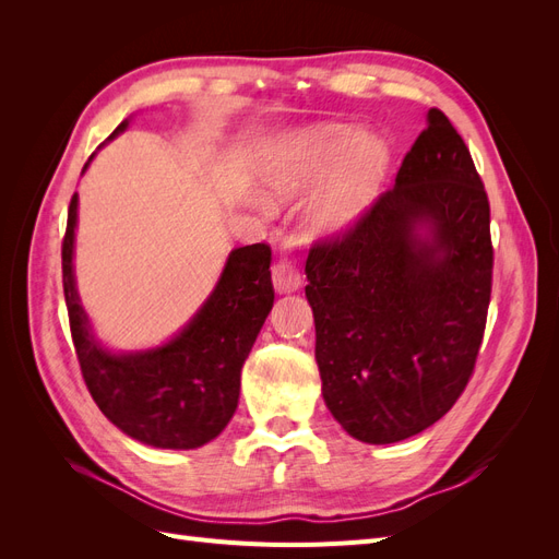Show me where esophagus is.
<instances>
[{
    "label": "esophagus",
    "instance_id": "1",
    "mask_svg": "<svg viewBox=\"0 0 559 559\" xmlns=\"http://www.w3.org/2000/svg\"><path fill=\"white\" fill-rule=\"evenodd\" d=\"M273 284H275V292L280 294L296 292L300 286V270L296 267V263L286 257L277 259L273 263Z\"/></svg>",
    "mask_w": 559,
    "mask_h": 559
}]
</instances>
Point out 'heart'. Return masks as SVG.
Instances as JSON below:
<instances>
[{"instance_id":"b5f03b06","label":"heart","mask_w":559,"mask_h":559,"mask_svg":"<svg viewBox=\"0 0 559 559\" xmlns=\"http://www.w3.org/2000/svg\"><path fill=\"white\" fill-rule=\"evenodd\" d=\"M386 146L354 126H314L286 134L267 156V175L280 191L324 181L336 175L319 195L314 218L337 230L364 214L386 175Z\"/></svg>"}]
</instances>
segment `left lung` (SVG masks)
Returning <instances> with one entry per match:
<instances>
[{
	"instance_id": "left-lung-1",
	"label": "left lung",
	"mask_w": 559,
	"mask_h": 559,
	"mask_svg": "<svg viewBox=\"0 0 559 559\" xmlns=\"http://www.w3.org/2000/svg\"><path fill=\"white\" fill-rule=\"evenodd\" d=\"M427 121L392 189L314 240L306 263L321 394L373 445L425 431L462 396L492 296L485 183L450 118L429 109Z\"/></svg>"
}]
</instances>
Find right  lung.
Wrapping results in <instances>:
<instances>
[{
  "label": "right lung",
  "instance_id": "obj_1",
  "mask_svg": "<svg viewBox=\"0 0 559 559\" xmlns=\"http://www.w3.org/2000/svg\"><path fill=\"white\" fill-rule=\"evenodd\" d=\"M121 130L126 123L114 134ZM76 202L74 193L62 238V289L81 376L93 401L134 441L167 450L210 443L238 408L242 366L273 308L270 245L257 242L230 253L210 300L175 341L116 357L91 335L74 289Z\"/></svg>",
  "mask_w": 559,
  "mask_h": 559
}]
</instances>
